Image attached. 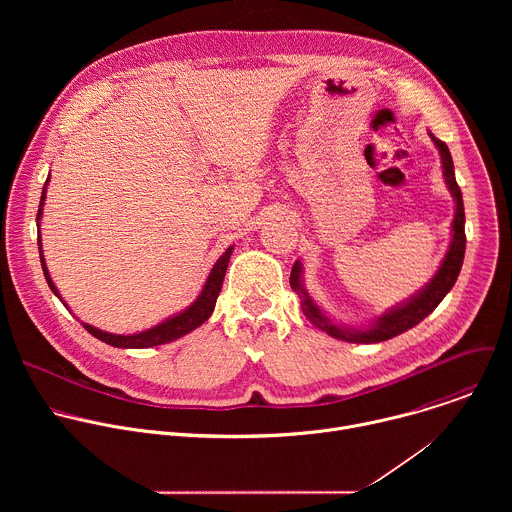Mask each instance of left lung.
<instances>
[{
  "instance_id": "obj_1",
  "label": "left lung",
  "mask_w": 512,
  "mask_h": 512,
  "mask_svg": "<svg viewBox=\"0 0 512 512\" xmlns=\"http://www.w3.org/2000/svg\"><path fill=\"white\" fill-rule=\"evenodd\" d=\"M431 141L435 143L437 152H440V160H442V170H444V180L446 186L454 198L456 204V212H454V221H452V241L448 247V253L444 255L440 267H437L435 275L419 289L411 298H407L405 302L389 308L387 312H383L381 316H377L371 324L367 326H346L340 324L336 320H332L310 296V291L304 285V265L298 259L291 267V275H289V285L291 289L296 291L300 298V308L304 312V316L322 332L330 334L332 338L344 340V342H354V344H371V342H383L389 340L393 336H399L407 330H411L413 326H417L423 318H427L440 302L446 298L448 291L454 287L462 263H464V253H466V233H464V202H462V190L456 182V174H454V162H452V154L448 150V145L437 139L433 133H429Z\"/></svg>"
}]
</instances>
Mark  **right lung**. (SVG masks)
Returning <instances> with one entry per match:
<instances>
[{
    "label": "right lung",
    "instance_id": "obj_1",
    "mask_svg": "<svg viewBox=\"0 0 512 512\" xmlns=\"http://www.w3.org/2000/svg\"><path fill=\"white\" fill-rule=\"evenodd\" d=\"M50 182V176L42 188V198H40V208H38V216H36V225L40 227V221H42V208H44V200H46V186ZM38 249H40V263H42V271H44V277L48 281V287L52 289V294L56 298H60L58 294V287L54 285L50 273H48V267H46V261H44V253H42V239L38 237ZM233 245L216 259V263L212 265L198 298L182 312L162 320L160 324L148 328V330H141V332H135V334H113V332H105V330H99L87 322H81L85 326V330H89L95 338L103 340L105 344L109 346H115V348H152V346H160V344H168V342H174L182 336H186L188 332L196 330L198 326H202L210 314L214 312V306H216V298L218 294H221V287H223V281H225V273H227V267H229V261H231V255H233ZM60 302L66 306V302L60 298ZM68 308V306H66Z\"/></svg>",
    "mask_w": 512,
    "mask_h": 512
}]
</instances>
